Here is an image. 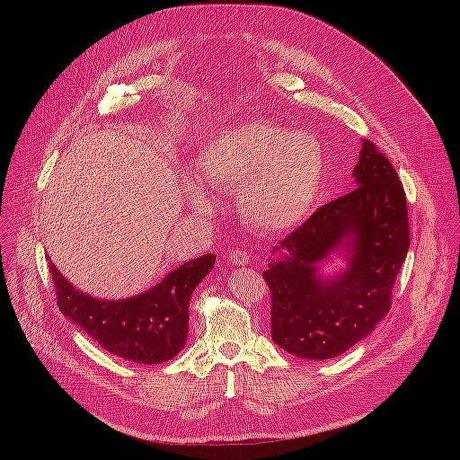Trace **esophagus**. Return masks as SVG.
I'll list each match as a JSON object with an SVG mask.
<instances>
[{
  "label": "esophagus",
  "instance_id": "34e87169",
  "mask_svg": "<svg viewBox=\"0 0 460 460\" xmlns=\"http://www.w3.org/2000/svg\"><path fill=\"white\" fill-rule=\"evenodd\" d=\"M249 252L243 251V249H234L231 254H229V261L233 266H245L249 264Z\"/></svg>",
  "mask_w": 460,
  "mask_h": 460
}]
</instances>
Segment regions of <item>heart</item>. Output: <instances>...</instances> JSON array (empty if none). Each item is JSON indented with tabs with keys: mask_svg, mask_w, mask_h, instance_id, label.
Returning <instances> with one entry per match:
<instances>
[{
	"mask_svg": "<svg viewBox=\"0 0 460 460\" xmlns=\"http://www.w3.org/2000/svg\"><path fill=\"white\" fill-rule=\"evenodd\" d=\"M202 185L238 189L240 215L261 233H286L314 208L325 171L316 137L271 119H247L204 142L194 160ZM192 204L211 209L204 189L194 187Z\"/></svg>",
	"mask_w": 460,
	"mask_h": 460,
	"instance_id": "b5f03b06",
	"label": "heart"
}]
</instances>
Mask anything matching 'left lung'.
Segmentation results:
<instances>
[{
    "label": "left lung",
    "mask_w": 460,
    "mask_h": 460,
    "mask_svg": "<svg viewBox=\"0 0 460 460\" xmlns=\"http://www.w3.org/2000/svg\"><path fill=\"white\" fill-rule=\"evenodd\" d=\"M353 176L357 187L275 245L279 256L268 260L264 271L273 342L300 358H333L366 339L387 314L408 254L406 192L373 142H362ZM341 246L349 270L322 279L319 261Z\"/></svg>",
    "instance_id": "1"
}]
</instances>
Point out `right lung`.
<instances>
[{"label":"right lung","instance_id":"add662e5","mask_svg":"<svg viewBox=\"0 0 460 460\" xmlns=\"http://www.w3.org/2000/svg\"><path fill=\"white\" fill-rule=\"evenodd\" d=\"M49 260L59 311L105 351L138 364L176 357L187 339L189 300L215 268L213 252L185 261L153 289L125 300H100L76 289Z\"/></svg>","mask_w":460,"mask_h":460}]
</instances>
